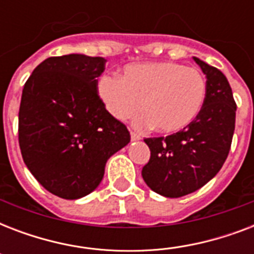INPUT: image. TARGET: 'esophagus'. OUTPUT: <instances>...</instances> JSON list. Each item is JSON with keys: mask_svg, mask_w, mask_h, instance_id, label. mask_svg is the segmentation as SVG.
<instances>
[{"mask_svg": "<svg viewBox=\"0 0 254 254\" xmlns=\"http://www.w3.org/2000/svg\"><path fill=\"white\" fill-rule=\"evenodd\" d=\"M130 138H131V141H138L141 137H139V134H137L135 131H130Z\"/></svg>", "mask_w": 254, "mask_h": 254, "instance_id": "1", "label": "esophagus"}]
</instances>
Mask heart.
Instances as JSON below:
<instances>
[{"label": "heart", "mask_w": 254, "mask_h": 254, "mask_svg": "<svg viewBox=\"0 0 254 254\" xmlns=\"http://www.w3.org/2000/svg\"><path fill=\"white\" fill-rule=\"evenodd\" d=\"M97 93L116 120L133 119L141 112V125L161 133H175L192 123L205 97V80L197 69L171 62L130 64L120 79L103 76Z\"/></svg>", "instance_id": "heart-1"}]
</instances>
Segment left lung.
<instances>
[{
    "label": "left lung",
    "mask_w": 254,
    "mask_h": 254,
    "mask_svg": "<svg viewBox=\"0 0 254 254\" xmlns=\"http://www.w3.org/2000/svg\"><path fill=\"white\" fill-rule=\"evenodd\" d=\"M193 61L207 77L199 115L183 130L143 139L150 149L143 181L166 197L185 196L211 181L228 157L235 131L237 107L227 77L216 67Z\"/></svg>",
    "instance_id": "8db88e82"
}]
</instances>
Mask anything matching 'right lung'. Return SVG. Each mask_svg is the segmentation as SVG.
Returning a JSON list of instances; mask_svg holds the SVG:
<instances>
[{
  "label": "right lung",
  "mask_w": 254,
  "mask_h": 254,
  "mask_svg": "<svg viewBox=\"0 0 254 254\" xmlns=\"http://www.w3.org/2000/svg\"><path fill=\"white\" fill-rule=\"evenodd\" d=\"M105 59L69 54L34 69L22 91L18 141L23 162L54 195L79 199L100 185L105 163L130 133L97 93Z\"/></svg>",
  "instance_id": "obj_1"
}]
</instances>
